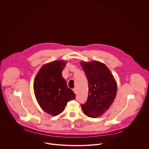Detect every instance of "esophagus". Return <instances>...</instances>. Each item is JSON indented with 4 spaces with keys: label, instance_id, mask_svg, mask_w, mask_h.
Masks as SVG:
<instances>
[{
    "label": "esophagus",
    "instance_id": "1",
    "mask_svg": "<svg viewBox=\"0 0 149 149\" xmlns=\"http://www.w3.org/2000/svg\"><path fill=\"white\" fill-rule=\"evenodd\" d=\"M73 91L74 92V93H75V94H76V93H77V90H76V88H74L73 89Z\"/></svg>",
    "mask_w": 149,
    "mask_h": 149
}]
</instances>
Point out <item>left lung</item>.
<instances>
[{"label":"left lung","mask_w":149,"mask_h":149,"mask_svg":"<svg viewBox=\"0 0 149 149\" xmlns=\"http://www.w3.org/2000/svg\"><path fill=\"white\" fill-rule=\"evenodd\" d=\"M80 63L88 79L89 88L87 101L81 104V107L87 116L97 118L102 116L113 102L117 85L104 63L96 61H81Z\"/></svg>","instance_id":"obj_1"}]
</instances>
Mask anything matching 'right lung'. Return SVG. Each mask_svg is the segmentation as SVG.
<instances>
[{
	"label": "right lung",
	"instance_id": "obj_1",
	"mask_svg": "<svg viewBox=\"0 0 149 149\" xmlns=\"http://www.w3.org/2000/svg\"><path fill=\"white\" fill-rule=\"evenodd\" d=\"M66 63L58 60L44 65L34 81V93L39 105L45 112L53 116L61 113L67 102L75 98L62 75Z\"/></svg>",
	"mask_w": 149,
	"mask_h": 149
}]
</instances>
